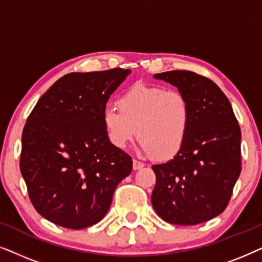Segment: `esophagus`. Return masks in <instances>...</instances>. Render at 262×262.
I'll return each mask as SVG.
<instances>
[{
	"label": "esophagus",
	"instance_id": "esophagus-1",
	"mask_svg": "<svg viewBox=\"0 0 262 262\" xmlns=\"http://www.w3.org/2000/svg\"><path fill=\"white\" fill-rule=\"evenodd\" d=\"M132 167H134V170H139L144 167V163L139 162L137 160H134V163H132Z\"/></svg>",
	"mask_w": 262,
	"mask_h": 262
}]
</instances>
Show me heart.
Returning <instances> with one entry per match:
<instances>
[{"instance_id":"1","label":"heart","mask_w":262,"mask_h":262,"mask_svg":"<svg viewBox=\"0 0 262 262\" xmlns=\"http://www.w3.org/2000/svg\"><path fill=\"white\" fill-rule=\"evenodd\" d=\"M117 107L102 112L108 141L124 149L137 136L143 150L156 160H169L184 148L192 123L188 99L179 91L137 83L119 96Z\"/></svg>"}]
</instances>
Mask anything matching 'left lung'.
<instances>
[{
	"label": "left lung",
	"instance_id": "left-lung-1",
	"mask_svg": "<svg viewBox=\"0 0 262 262\" xmlns=\"http://www.w3.org/2000/svg\"><path fill=\"white\" fill-rule=\"evenodd\" d=\"M154 77L175 85L192 108L189 135L181 151L155 164L152 207L167 223L195 225L228 206L241 173V128L227 96L210 78L173 70Z\"/></svg>",
	"mask_w": 262,
	"mask_h": 262
}]
</instances>
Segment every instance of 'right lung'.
<instances>
[{
  "label": "right lung",
  "mask_w": 262,
  "mask_h": 262,
  "mask_svg": "<svg viewBox=\"0 0 262 262\" xmlns=\"http://www.w3.org/2000/svg\"><path fill=\"white\" fill-rule=\"evenodd\" d=\"M131 70L70 73L38 100L23 131L20 170L34 209L68 229L102 220L132 159L108 141L102 112Z\"/></svg>",
  "instance_id": "add662e5"
}]
</instances>
